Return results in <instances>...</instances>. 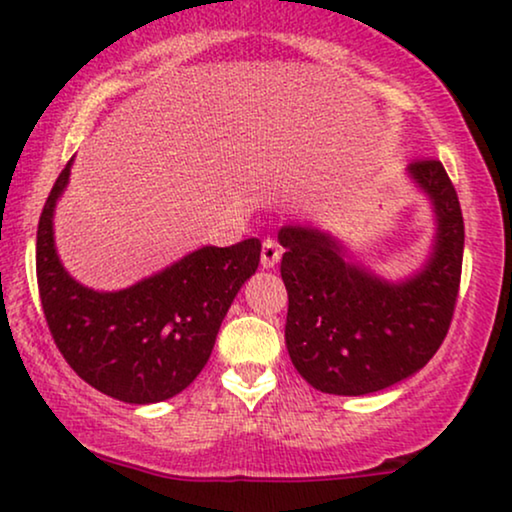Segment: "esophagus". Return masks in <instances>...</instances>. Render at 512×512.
Returning <instances> with one entry per match:
<instances>
[{"instance_id": "34e87169", "label": "esophagus", "mask_w": 512, "mask_h": 512, "mask_svg": "<svg viewBox=\"0 0 512 512\" xmlns=\"http://www.w3.org/2000/svg\"><path fill=\"white\" fill-rule=\"evenodd\" d=\"M282 258V247L275 240H265L261 249V265L265 270H272Z\"/></svg>"}]
</instances>
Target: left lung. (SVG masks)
<instances>
[{
    "instance_id": "left-lung-1",
    "label": "left lung",
    "mask_w": 512,
    "mask_h": 512,
    "mask_svg": "<svg viewBox=\"0 0 512 512\" xmlns=\"http://www.w3.org/2000/svg\"><path fill=\"white\" fill-rule=\"evenodd\" d=\"M405 172L436 219L429 258L408 277L375 275L314 226H284L277 235L286 249V349L303 380L324 394L363 396L408 380L450 328L464 258L457 191L438 160H417Z\"/></svg>"
}]
</instances>
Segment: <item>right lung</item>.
Returning <instances> with one entry per match:
<instances>
[{
    "label": "right lung",
    "mask_w": 512,
    "mask_h": 512,
    "mask_svg": "<svg viewBox=\"0 0 512 512\" xmlns=\"http://www.w3.org/2000/svg\"><path fill=\"white\" fill-rule=\"evenodd\" d=\"M74 158L48 195L37 230V282L60 354L74 373L116 401L149 405L184 391L212 354L221 321L261 261L256 237L200 247L121 291H95L62 265L55 205Z\"/></svg>",
    "instance_id": "1"
}]
</instances>
